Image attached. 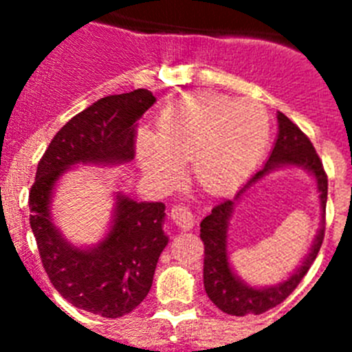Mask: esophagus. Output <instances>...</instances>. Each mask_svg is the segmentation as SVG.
Listing matches in <instances>:
<instances>
[{
    "label": "esophagus",
    "mask_w": 352,
    "mask_h": 352,
    "mask_svg": "<svg viewBox=\"0 0 352 352\" xmlns=\"http://www.w3.org/2000/svg\"><path fill=\"white\" fill-rule=\"evenodd\" d=\"M170 219L174 220L176 226L182 227L183 231H188V229H192L195 226L194 213L185 204H176V206H173V210H170Z\"/></svg>",
    "instance_id": "1"
}]
</instances>
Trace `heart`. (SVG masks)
<instances>
[{
	"label": "heart",
	"instance_id": "obj_1",
	"mask_svg": "<svg viewBox=\"0 0 352 352\" xmlns=\"http://www.w3.org/2000/svg\"><path fill=\"white\" fill-rule=\"evenodd\" d=\"M270 141V116L263 104L220 93H194L170 105L157 135L141 132L138 160L146 174L173 182L182 162L203 190L222 194L243 182Z\"/></svg>",
	"mask_w": 352,
	"mask_h": 352
}]
</instances>
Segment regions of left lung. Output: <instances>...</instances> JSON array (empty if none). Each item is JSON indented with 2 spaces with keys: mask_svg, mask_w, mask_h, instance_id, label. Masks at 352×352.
I'll return each mask as SVG.
<instances>
[{
  "mask_svg": "<svg viewBox=\"0 0 352 352\" xmlns=\"http://www.w3.org/2000/svg\"><path fill=\"white\" fill-rule=\"evenodd\" d=\"M276 120H278V135H276L272 155L263 169L257 170L248 179L247 185L236 194L234 199H227L223 203L217 204L206 219L201 222V239L204 243V289H206L208 298L229 316H259L276 305H280L303 280V276L307 275L312 263L316 261L322 239H324L328 176L324 173L321 158L316 153L310 139L285 114L278 113ZM284 165L303 166L314 174L322 199V227L318 232L309 256L287 281L270 288H252L239 281L230 270L226 257V226L234 210L235 201L263 175Z\"/></svg>",
  "mask_w": 352,
  "mask_h": 352,
  "instance_id": "obj_1",
  "label": "left lung"
}]
</instances>
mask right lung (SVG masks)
<instances>
[{"label": "right lung", "mask_w": 352, "mask_h": 352, "mask_svg": "<svg viewBox=\"0 0 352 352\" xmlns=\"http://www.w3.org/2000/svg\"><path fill=\"white\" fill-rule=\"evenodd\" d=\"M153 104V93L133 89L84 109L52 138L30 190V226L51 284L74 307L109 319L130 314L148 296L169 241L162 229L166 204L116 195L113 227L91 248L68 243L52 223L49 204L56 182L72 166L132 160L138 120Z\"/></svg>", "instance_id": "right-lung-1"}]
</instances>
